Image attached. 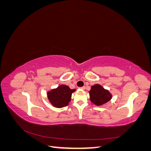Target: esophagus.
Returning a JSON list of instances; mask_svg holds the SVG:
<instances>
[{
  "mask_svg": "<svg viewBox=\"0 0 151 151\" xmlns=\"http://www.w3.org/2000/svg\"><path fill=\"white\" fill-rule=\"evenodd\" d=\"M85 88H85L84 86H83V87H81V88H80V89H82V90H84V89H85Z\"/></svg>",
  "mask_w": 151,
  "mask_h": 151,
  "instance_id": "obj_1",
  "label": "esophagus"
}]
</instances>
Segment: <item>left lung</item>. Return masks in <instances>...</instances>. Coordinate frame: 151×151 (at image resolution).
<instances>
[{"instance_id": "left-lung-1", "label": "left lung", "mask_w": 151, "mask_h": 151, "mask_svg": "<svg viewBox=\"0 0 151 151\" xmlns=\"http://www.w3.org/2000/svg\"><path fill=\"white\" fill-rule=\"evenodd\" d=\"M90 99L97 106H101L109 101L112 98L109 91L104 89L99 84H95L91 87L89 91Z\"/></svg>"}]
</instances>
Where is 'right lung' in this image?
I'll return each mask as SVG.
<instances>
[{
    "label": "right lung",
    "mask_w": 151,
    "mask_h": 151,
    "mask_svg": "<svg viewBox=\"0 0 151 151\" xmlns=\"http://www.w3.org/2000/svg\"><path fill=\"white\" fill-rule=\"evenodd\" d=\"M76 89H71L66 85H60L57 88L48 92V98L53 106L62 108L67 106L70 101L72 93Z\"/></svg>",
    "instance_id": "obj_1"
}]
</instances>
